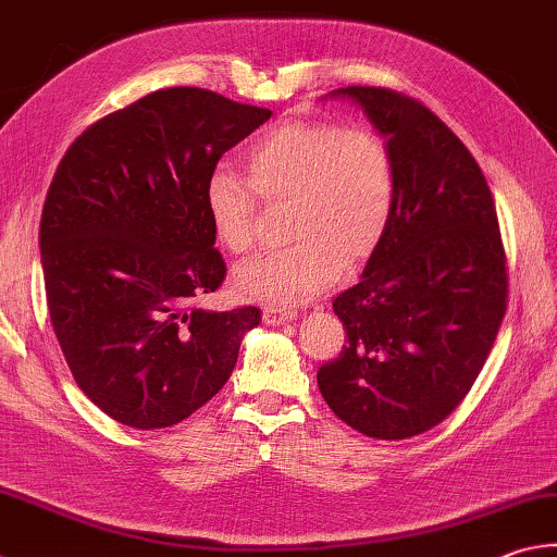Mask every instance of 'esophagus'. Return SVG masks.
<instances>
[{
	"label": "esophagus",
	"instance_id": "esophagus-1",
	"mask_svg": "<svg viewBox=\"0 0 557 557\" xmlns=\"http://www.w3.org/2000/svg\"><path fill=\"white\" fill-rule=\"evenodd\" d=\"M261 318H264L267 324H286V322H290V320H296L298 312L293 310V308L269 306V308H264V314H261Z\"/></svg>",
	"mask_w": 557,
	"mask_h": 557
}]
</instances>
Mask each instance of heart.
<instances>
[{
    "instance_id": "heart-1",
    "label": "heart",
    "mask_w": 557,
    "mask_h": 557,
    "mask_svg": "<svg viewBox=\"0 0 557 557\" xmlns=\"http://www.w3.org/2000/svg\"><path fill=\"white\" fill-rule=\"evenodd\" d=\"M247 182L215 172L206 211L218 243L245 255L257 243V199L290 203L296 245L237 267L239 298L300 306L334 286L346 264L361 267L383 245L397 201V170L387 143L337 123H286L259 138L245 157Z\"/></svg>"
}]
</instances>
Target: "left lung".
Wrapping results in <instances>:
<instances>
[{
    "label": "left lung",
    "instance_id": "8db88e82",
    "mask_svg": "<svg viewBox=\"0 0 557 557\" xmlns=\"http://www.w3.org/2000/svg\"><path fill=\"white\" fill-rule=\"evenodd\" d=\"M383 135L397 201L359 283L334 298L342 354L318 371L324 403L371 438L436 426L473 387L507 310V259L490 186L473 154L414 99L334 89Z\"/></svg>",
    "mask_w": 557,
    "mask_h": 557
}]
</instances>
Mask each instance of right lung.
Wrapping results in <instances>:
<instances>
[{
    "label": "right lung",
    "instance_id": "right-lung-1",
    "mask_svg": "<svg viewBox=\"0 0 557 557\" xmlns=\"http://www.w3.org/2000/svg\"><path fill=\"white\" fill-rule=\"evenodd\" d=\"M269 109L152 91L84 131L40 218L50 322L77 385L135 429L180 424L227 383L259 308L206 310L225 278L206 184Z\"/></svg>",
    "mask_w": 557,
    "mask_h": 557
}]
</instances>
